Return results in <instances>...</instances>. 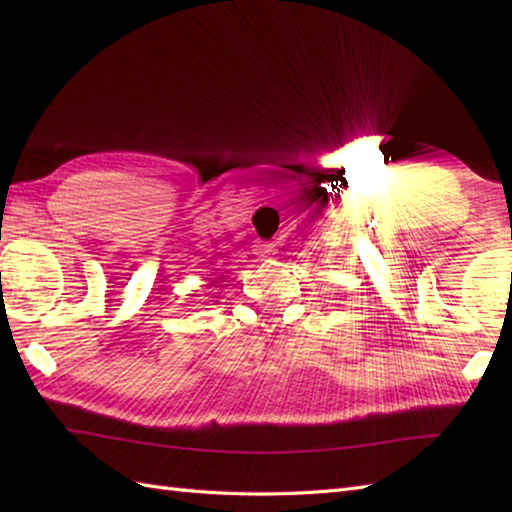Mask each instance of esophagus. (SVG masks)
<instances>
[{
  "mask_svg": "<svg viewBox=\"0 0 512 512\" xmlns=\"http://www.w3.org/2000/svg\"><path fill=\"white\" fill-rule=\"evenodd\" d=\"M255 255L262 259V262H268V259H273L275 255H277V248L273 246V244H264V242H259L257 246H255Z\"/></svg>",
  "mask_w": 512,
  "mask_h": 512,
  "instance_id": "34e87169",
  "label": "esophagus"
}]
</instances>
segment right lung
I'll list each match as a JSON object with an SVG mask.
<instances>
[{
	"mask_svg": "<svg viewBox=\"0 0 512 512\" xmlns=\"http://www.w3.org/2000/svg\"><path fill=\"white\" fill-rule=\"evenodd\" d=\"M213 284H215V281H211V284H209V286H213Z\"/></svg>",
	"mask_w": 512,
	"mask_h": 512,
	"instance_id": "obj_1",
	"label": "right lung"
}]
</instances>
